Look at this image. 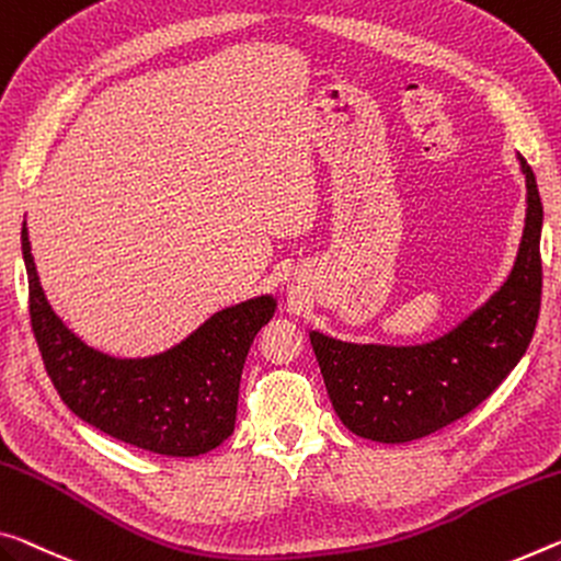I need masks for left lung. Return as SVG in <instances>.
Here are the masks:
<instances>
[{"label":"left lung","mask_w":561,"mask_h":561,"mask_svg":"<svg viewBox=\"0 0 561 561\" xmlns=\"http://www.w3.org/2000/svg\"><path fill=\"white\" fill-rule=\"evenodd\" d=\"M527 180V219L517 262L484 307L439 340L416 346L352 344L309 332L329 399L346 430L364 439H422L472 412L517 367L535 334L541 305V209Z\"/></svg>","instance_id":"8db88e82"}]
</instances>
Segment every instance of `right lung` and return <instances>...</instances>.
<instances>
[{
  "instance_id": "add662e5",
  "label": "right lung",
  "mask_w": 561,
  "mask_h": 561,
  "mask_svg": "<svg viewBox=\"0 0 561 561\" xmlns=\"http://www.w3.org/2000/svg\"><path fill=\"white\" fill-rule=\"evenodd\" d=\"M22 254L32 332L44 369L79 420L131 447L167 457H199L234 432L247 352L274 317V297L221 309L184 342L154 357L117 359L87 346L49 307L26 221Z\"/></svg>"
}]
</instances>
